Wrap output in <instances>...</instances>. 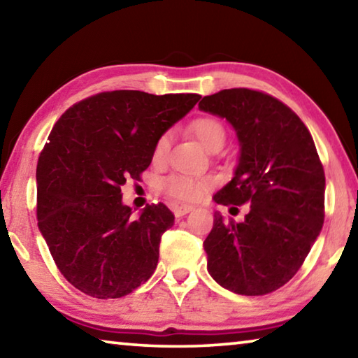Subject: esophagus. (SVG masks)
Segmentation results:
<instances>
[{"label":"esophagus","instance_id":"esophagus-1","mask_svg":"<svg viewBox=\"0 0 358 358\" xmlns=\"http://www.w3.org/2000/svg\"><path fill=\"white\" fill-rule=\"evenodd\" d=\"M194 207H191V205H175L173 207V215L177 217H181L189 213V211H192Z\"/></svg>","mask_w":358,"mask_h":358}]
</instances>
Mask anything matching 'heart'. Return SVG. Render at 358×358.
I'll list each match as a JSON object with an SVG mask.
<instances>
[{
    "mask_svg": "<svg viewBox=\"0 0 358 358\" xmlns=\"http://www.w3.org/2000/svg\"><path fill=\"white\" fill-rule=\"evenodd\" d=\"M191 131L197 137V141L203 145V148H207L208 151L215 147H222L224 141H226L224 126L217 120L210 117L194 121L191 124ZM169 148H171V134L164 132L155 143L153 159H166ZM207 186L208 183L205 180L185 177V175H173V177L166 178L161 185L162 191L167 192L169 196L178 199V201H199L207 191Z\"/></svg>",
    "mask_w": 358,
    "mask_h": 358,
    "instance_id": "obj_1",
    "label": "heart"
}]
</instances>
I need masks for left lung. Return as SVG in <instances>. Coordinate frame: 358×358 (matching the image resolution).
<instances>
[{
  "mask_svg": "<svg viewBox=\"0 0 358 358\" xmlns=\"http://www.w3.org/2000/svg\"><path fill=\"white\" fill-rule=\"evenodd\" d=\"M199 108L226 118L240 143L234 177L213 201L250 203L241 222L215 213L203 241L208 273L230 292L270 294L299 271L322 229L325 175L316 145L287 106L262 92L222 90Z\"/></svg>",
  "mask_w": 358,
  "mask_h": 358,
  "instance_id": "obj_1",
  "label": "left lung"
}]
</instances>
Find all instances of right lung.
<instances>
[{
	"label": "right lung",
	"instance_id": "right-lung-1",
	"mask_svg": "<svg viewBox=\"0 0 358 358\" xmlns=\"http://www.w3.org/2000/svg\"><path fill=\"white\" fill-rule=\"evenodd\" d=\"M199 99L106 92L77 102L53 126L36 169L38 226L58 270L83 294L120 299L155 273L175 216L153 203L134 217L121 186L138 180L157 138Z\"/></svg>",
	"mask_w": 358,
	"mask_h": 358
}]
</instances>
